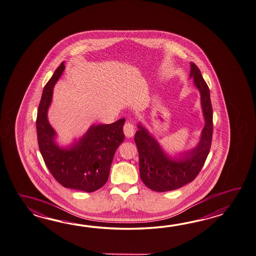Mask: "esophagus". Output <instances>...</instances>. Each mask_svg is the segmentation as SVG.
I'll return each instance as SVG.
<instances>
[{
    "mask_svg": "<svg viewBox=\"0 0 256 256\" xmlns=\"http://www.w3.org/2000/svg\"><path fill=\"white\" fill-rule=\"evenodd\" d=\"M124 133H125L126 138H131V136H134V134H135L134 126L132 125L130 122L126 123L125 126H124Z\"/></svg>",
    "mask_w": 256,
    "mask_h": 256,
    "instance_id": "obj_1",
    "label": "esophagus"
}]
</instances>
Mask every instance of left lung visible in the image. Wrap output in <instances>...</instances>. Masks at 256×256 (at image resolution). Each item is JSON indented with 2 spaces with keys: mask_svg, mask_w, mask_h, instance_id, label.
Instances as JSON below:
<instances>
[{
  "mask_svg": "<svg viewBox=\"0 0 256 256\" xmlns=\"http://www.w3.org/2000/svg\"><path fill=\"white\" fill-rule=\"evenodd\" d=\"M190 75L200 94L204 120L199 142L194 147L172 156L158 140L140 122L134 136L140 157V176L147 188L156 192H167L192 182L204 165L210 150L213 133V113L210 94L196 64L190 63Z\"/></svg>",
  "mask_w": 256,
  "mask_h": 256,
  "instance_id": "left-lung-1",
  "label": "left lung"
}]
</instances>
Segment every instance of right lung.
<instances>
[{"label": "right lung", "instance_id": "1", "mask_svg": "<svg viewBox=\"0 0 256 256\" xmlns=\"http://www.w3.org/2000/svg\"><path fill=\"white\" fill-rule=\"evenodd\" d=\"M65 70L62 63L46 82L40 100L36 132L40 152L48 169L64 188L91 193L106 182L114 152L125 140V118L112 124H92L79 138L68 146L58 143L57 132L52 128L48 112L53 89Z\"/></svg>", "mask_w": 256, "mask_h": 256}]
</instances>
